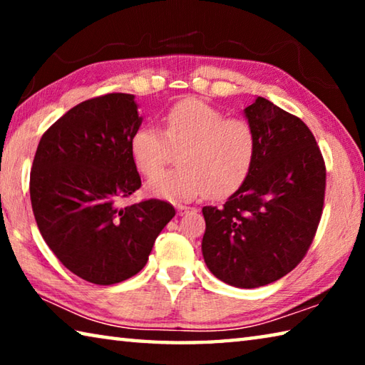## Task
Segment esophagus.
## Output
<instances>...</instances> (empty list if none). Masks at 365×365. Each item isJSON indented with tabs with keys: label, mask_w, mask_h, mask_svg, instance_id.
<instances>
[{
	"label": "esophagus",
	"mask_w": 365,
	"mask_h": 365,
	"mask_svg": "<svg viewBox=\"0 0 365 365\" xmlns=\"http://www.w3.org/2000/svg\"><path fill=\"white\" fill-rule=\"evenodd\" d=\"M191 211H195V207L183 206V205H177V214H178V215H183V214L191 212Z\"/></svg>",
	"instance_id": "34e87169"
}]
</instances>
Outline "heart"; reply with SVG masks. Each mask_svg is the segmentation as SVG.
I'll return each instance as SVG.
<instances>
[{"mask_svg": "<svg viewBox=\"0 0 365 365\" xmlns=\"http://www.w3.org/2000/svg\"><path fill=\"white\" fill-rule=\"evenodd\" d=\"M164 133L140 127L130 140L138 172L153 177L180 152L175 171L163 173L148 183V191L169 201H190L207 193L232 195L246 182L256 159L257 138L251 123L225 117L200 98H183L165 110Z\"/></svg>", "mask_w": 365, "mask_h": 365, "instance_id": "obj_1", "label": "heart"}]
</instances>
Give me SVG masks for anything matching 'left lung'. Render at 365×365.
Wrapping results in <instances>:
<instances>
[{
	"label": "left lung",
	"mask_w": 365,
	"mask_h": 365,
	"mask_svg": "<svg viewBox=\"0 0 365 365\" xmlns=\"http://www.w3.org/2000/svg\"><path fill=\"white\" fill-rule=\"evenodd\" d=\"M257 138L246 182L222 207L205 206L202 256L219 280L257 288L298 265L324 209L325 163L299 117L265 98L245 109Z\"/></svg>",
	"instance_id": "1"
}]
</instances>
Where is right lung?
Wrapping results in <instances>:
<instances>
[{"label":"right lung","instance_id":"obj_1","mask_svg":"<svg viewBox=\"0 0 365 365\" xmlns=\"http://www.w3.org/2000/svg\"><path fill=\"white\" fill-rule=\"evenodd\" d=\"M135 96L91 98L58 119L36 148L30 201L43 240L80 279L114 285L145 267L170 202L117 207L141 187L130 140L141 125Z\"/></svg>","mask_w":365,"mask_h":365}]
</instances>
